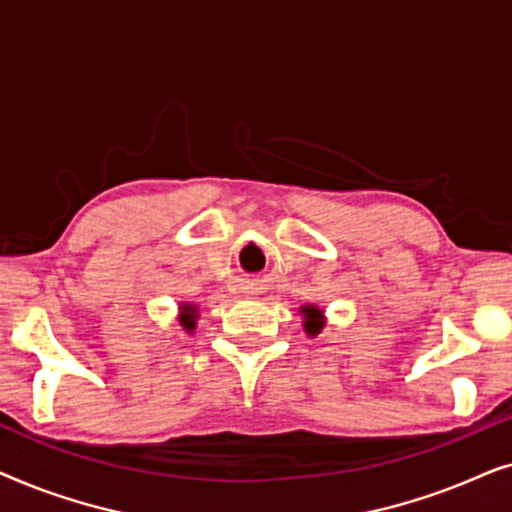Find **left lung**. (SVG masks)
Wrapping results in <instances>:
<instances>
[{"label":"left lung","mask_w":512,"mask_h":512,"mask_svg":"<svg viewBox=\"0 0 512 512\" xmlns=\"http://www.w3.org/2000/svg\"><path fill=\"white\" fill-rule=\"evenodd\" d=\"M300 312H303V326H305V333L307 335H319L321 328H324V310H319L317 305H303L300 307Z\"/></svg>","instance_id":"left-lung-1"}]
</instances>
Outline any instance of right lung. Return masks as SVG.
<instances>
[{
    "label": "right lung",
    "instance_id": "1",
    "mask_svg": "<svg viewBox=\"0 0 512 512\" xmlns=\"http://www.w3.org/2000/svg\"><path fill=\"white\" fill-rule=\"evenodd\" d=\"M179 324L184 326V331L193 333L195 331V321H198V307L195 305H188V303H181L179 305Z\"/></svg>",
    "mask_w": 512,
    "mask_h": 512
}]
</instances>
